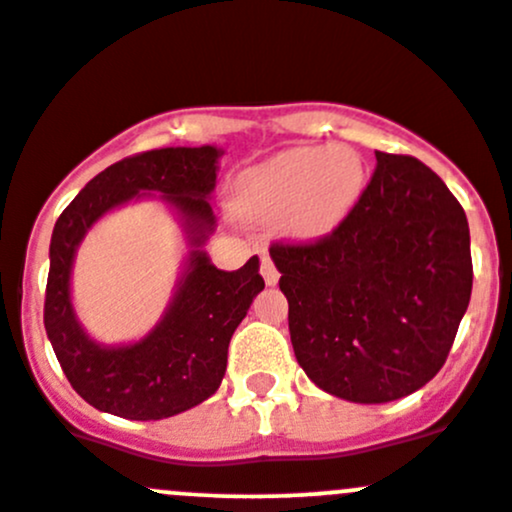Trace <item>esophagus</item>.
Masks as SVG:
<instances>
[{
  "label": "esophagus",
  "mask_w": 512,
  "mask_h": 512,
  "mask_svg": "<svg viewBox=\"0 0 512 512\" xmlns=\"http://www.w3.org/2000/svg\"><path fill=\"white\" fill-rule=\"evenodd\" d=\"M262 277H265V282L270 284V287H274V284L279 282V272H277V267H274V262H272V257L267 255H262Z\"/></svg>",
  "instance_id": "obj_1"
}]
</instances>
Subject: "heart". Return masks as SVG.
Returning <instances> with one entry per match:
<instances>
[{"label":"heart","mask_w":512,"mask_h":512,"mask_svg":"<svg viewBox=\"0 0 512 512\" xmlns=\"http://www.w3.org/2000/svg\"><path fill=\"white\" fill-rule=\"evenodd\" d=\"M363 186L365 164L355 149L301 147L247 171L240 179L238 206L250 220H284L297 238H319L346 218Z\"/></svg>","instance_id":"1"}]
</instances>
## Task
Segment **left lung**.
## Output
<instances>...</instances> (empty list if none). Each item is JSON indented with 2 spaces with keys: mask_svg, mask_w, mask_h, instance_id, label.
Here are the masks:
<instances>
[{
  "mask_svg": "<svg viewBox=\"0 0 512 512\" xmlns=\"http://www.w3.org/2000/svg\"><path fill=\"white\" fill-rule=\"evenodd\" d=\"M373 176L319 240L272 242L294 355L311 383L380 405L424 387L471 299V235L444 181L407 154L375 152Z\"/></svg>",
  "mask_w": 512,
  "mask_h": 512,
  "instance_id": "8db88e82",
  "label": "left lung"
}]
</instances>
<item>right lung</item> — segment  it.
<instances>
[{"label": "right lung", "instance_id": "obj_1", "mask_svg": "<svg viewBox=\"0 0 512 512\" xmlns=\"http://www.w3.org/2000/svg\"><path fill=\"white\" fill-rule=\"evenodd\" d=\"M220 149L166 147L100 171L56 220L43 326L68 383L95 410L125 419H164L191 410L220 387L228 346L252 299L265 289L260 257L240 270L211 265L201 245L213 233L208 203ZM139 192H161L185 218L194 247L180 292L162 324L132 347H100L84 336L70 304V267L95 219Z\"/></svg>", "mask_w": 512, "mask_h": 512}]
</instances>
